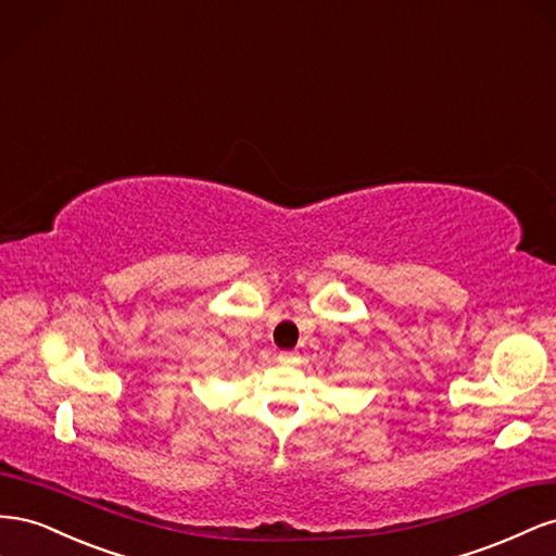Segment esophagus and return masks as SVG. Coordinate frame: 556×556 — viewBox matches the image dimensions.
Here are the masks:
<instances>
[{"label": "esophagus", "mask_w": 556, "mask_h": 556, "mask_svg": "<svg viewBox=\"0 0 556 556\" xmlns=\"http://www.w3.org/2000/svg\"><path fill=\"white\" fill-rule=\"evenodd\" d=\"M277 361L281 363V366H291V363H293V354H291V352H281V354L277 356Z\"/></svg>", "instance_id": "obj_1"}]
</instances>
